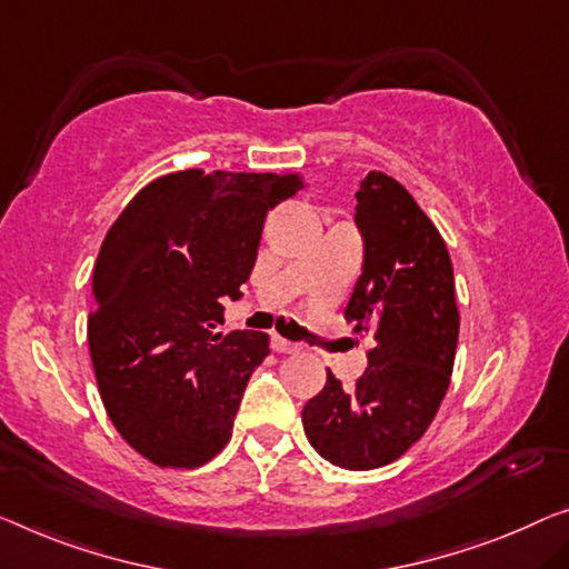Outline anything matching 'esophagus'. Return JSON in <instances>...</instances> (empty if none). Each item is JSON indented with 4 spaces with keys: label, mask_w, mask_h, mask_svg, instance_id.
<instances>
[{
    "label": "esophagus",
    "mask_w": 569,
    "mask_h": 569,
    "mask_svg": "<svg viewBox=\"0 0 569 569\" xmlns=\"http://www.w3.org/2000/svg\"><path fill=\"white\" fill-rule=\"evenodd\" d=\"M270 347H273L276 352H286V355L301 350V345H296V342H291V339H283V337H278V335L270 339Z\"/></svg>",
    "instance_id": "1"
}]
</instances>
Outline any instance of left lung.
<instances>
[{
  "instance_id": "obj_1",
  "label": "left lung",
  "mask_w": 569,
  "mask_h": 569,
  "mask_svg": "<svg viewBox=\"0 0 569 569\" xmlns=\"http://www.w3.org/2000/svg\"><path fill=\"white\" fill-rule=\"evenodd\" d=\"M355 197L366 260L345 319L355 335L372 337V350L352 388L327 370L301 421L325 460L372 470L409 452L435 421L452 378L460 311L447 244L417 199L383 171L362 178Z\"/></svg>"
}]
</instances>
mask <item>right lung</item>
I'll use <instances>...</instances> for the list:
<instances>
[{
  "mask_svg": "<svg viewBox=\"0 0 569 569\" xmlns=\"http://www.w3.org/2000/svg\"><path fill=\"white\" fill-rule=\"evenodd\" d=\"M301 173L186 168L150 181L114 219L91 276L89 352L101 403L160 468H199L230 442L266 332H217L240 299L266 214Z\"/></svg>",
  "mask_w": 569,
  "mask_h": 569,
  "instance_id": "obj_1",
  "label": "right lung"
}]
</instances>
